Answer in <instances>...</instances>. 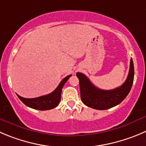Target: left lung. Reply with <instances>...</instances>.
<instances>
[{
	"instance_id": "left-lung-1",
	"label": "left lung",
	"mask_w": 146,
	"mask_h": 146,
	"mask_svg": "<svg viewBox=\"0 0 146 146\" xmlns=\"http://www.w3.org/2000/svg\"><path fill=\"white\" fill-rule=\"evenodd\" d=\"M76 75L80 81V96L83 103L94 109L108 110L119 105L130 92L134 80L133 59H130L129 73L125 82L120 87L114 90H100L92 84L82 73L77 72Z\"/></svg>"
}]
</instances>
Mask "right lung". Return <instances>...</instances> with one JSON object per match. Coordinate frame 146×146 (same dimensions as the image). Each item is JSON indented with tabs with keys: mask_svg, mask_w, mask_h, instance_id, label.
Returning <instances> with one entry per match:
<instances>
[{
	"mask_svg": "<svg viewBox=\"0 0 146 146\" xmlns=\"http://www.w3.org/2000/svg\"><path fill=\"white\" fill-rule=\"evenodd\" d=\"M71 76L72 75H68L67 77L64 78L59 83L58 87L55 89L54 91L46 95L36 98H24L19 95H17V96L23 104L33 109L38 110H48L53 109L59 105L61 100L62 88Z\"/></svg>",
	"mask_w": 146,
	"mask_h": 146,
	"instance_id": "add662e5",
	"label": "right lung"
}]
</instances>
